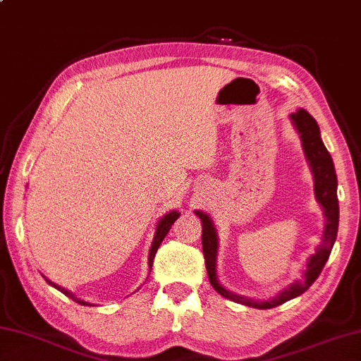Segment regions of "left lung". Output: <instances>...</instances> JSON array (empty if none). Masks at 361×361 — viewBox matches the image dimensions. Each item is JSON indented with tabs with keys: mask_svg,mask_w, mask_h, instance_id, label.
<instances>
[{
	"mask_svg": "<svg viewBox=\"0 0 361 361\" xmlns=\"http://www.w3.org/2000/svg\"><path fill=\"white\" fill-rule=\"evenodd\" d=\"M292 120L298 129L301 142H303L306 159H308L311 170H313L316 199H318L322 209H324V215H326L322 241L314 255L310 257L308 264H306V269H305V276L301 281L292 283L288 288L282 290V292L276 295V297L266 301H257L252 298L240 297V295L230 292V290H225L222 285L219 283L217 277H215V259H217V248H219L217 233H215L212 220L209 219V215L196 211V215L202 222V236H201L202 252H204V259H206L209 282H211L212 287L217 290L222 297L233 300L236 303L252 306V308H259V310L276 308V306L285 303V301L292 300L303 292H306V290L313 285L316 279L319 277L322 267H324L327 259H329L332 246H334V241L337 238V230H338L337 176H336V170H334V164H332L331 154L327 152L326 146L321 141L318 123H316L314 118L311 116L308 111L300 109L297 113H293Z\"/></svg>",
	"mask_w": 361,
	"mask_h": 361,
	"instance_id": "8db88e82",
	"label": "left lung"
}]
</instances>
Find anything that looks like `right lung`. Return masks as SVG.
<instances>
[{"mask_svg":"<svg viewBox=\"0 0 361 361\" xmlns=\"http://www.w3.org/2000/svg\"><path fill=\"white\" fill-rule=\"evenodd\" d=\"M178 217H180V214L176 212V211H173V212H169V214H166V215H164V219L160 220V222L157 224V228H155V235H154L152 246H150V251H149V266H150V267H152V262H154L155 252H157V250H159L160 243H162L164 238H165V235L170 232L171 225L175 224V220L178 219ZM47 282L50 283V285H53V287H55V288L60 290L61 293L66 295V297H69V298H71L73 301H76V303H79V305H90V303H87V301H84V300L78 298L76 295H73L71 292H68L66 288H63V287H58V285H55V283H53V282H50V281H48V279H47Z\"/></svg>","mask_w":361,"mask_h":361,"instance_id":"obj_1","label":"right lung"}]
</instances>
